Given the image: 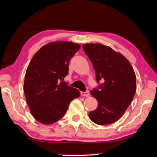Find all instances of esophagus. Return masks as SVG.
<instances>
[{
	"instance_id": "esophagus-1",
	"label": "esophagus",
	"mask_w": 157,
	"mask_h": 157,
	"mask_svg": "<svg viewBox=\"0 0 157 157\" xmlns=\"http://www.w3.org/2000/svg\"><path fill=\"white\" fill-rule=\"evenodd\" d=\"M80 94L82 96H85V97H88L90 95V93L89 91H86V92H81Z\"/></svg>"
}]
</instances>
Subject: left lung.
Here are the masks:
<instances>
[{"label": "left lung", "instance_id": "left-lung-1", "mask_svg": "<svg viewBox=\"0 0 157 157\" xmlns=\"http://www.w3.org/2000/svg\"><path fill=\"white\" fill-rule=\"evenodd\" d=\"M91 61L98 83L104 82L90 91L96 98V109L89 113L94 123L105 125L120 119L134 98L136 75L131 63L120 52L100 44L82 45Z\"/></svg>", "mask_w": 157, "mask_h": 157}]
</instances>
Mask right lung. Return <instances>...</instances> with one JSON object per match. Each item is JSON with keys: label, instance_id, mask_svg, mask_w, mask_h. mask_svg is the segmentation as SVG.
<instances>
[{"label": "right lung", "instance_id": "obj_1", "mask_svg": "<svg viewBox=\"0 0 157 157\" xmlns=\"http://www.w3.org/2000/svg\"><path fill=\"white\" fill-rule=\"evenodd\" d=\"M80 45L50 42L41 47L26 70L24 93L32 115L39 123L50 124L64 116L70 102L79 96L78 89L64 82L70 59Z\"/></svg>", "mask_w": 157, "mask_h": 157}]
</instances>
